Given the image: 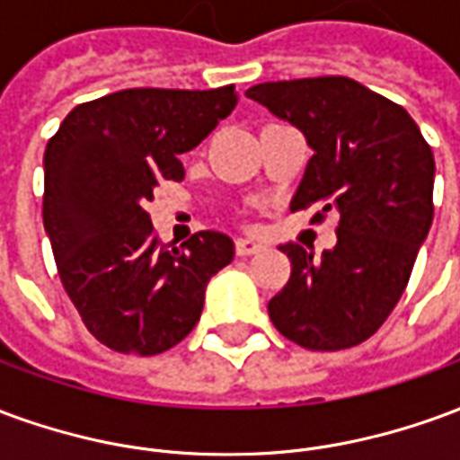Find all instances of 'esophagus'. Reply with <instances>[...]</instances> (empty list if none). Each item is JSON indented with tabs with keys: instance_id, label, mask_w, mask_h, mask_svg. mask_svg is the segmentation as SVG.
I'll list each match as a JSON object with an SVG mask.
<instances>
[{
	"instance_id": "1",
	"label": "esophagus",
	"mask_w": 460,
	"mask_h": 460,
	"mask_svg": "<svg viewBox=\"0 0 460 460\" xmlns=\"http://www.w3.org/2000/svg\"><path fill=\"white\" fill-rule=\"evenodd\" d=\"M263 251V243L256 239H236V253L239 256H253V253H261Z\"/></svg>"
}]
</instances>
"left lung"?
<instances>
[{
	"instance_id": "1",
	"label": "left lung",
	"mask_w": 460,
	"mask_h": 460,
	"mask_svg": "<svg viewBox=\"0 0 460 460\" xmlns=\"http://www.w3.org/2000/svg\"><path fill=\"white\" fill-rule=\"evenodd\" d=\"M251 101L296 125L313 147L290 211H338L335 249L280 251L290 279L270 298L283 338L320 352L365 342L402 298L434 219V152L402 105L345 75L251 85Z\"/></svg>"
}]
</instances>
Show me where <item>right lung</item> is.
<instances>
[{
    "label": "right lung",
    "mask_w": 460,
    "mask_h": 460,
    "mask_svg": "<svg viewBox=\"0 0 460 460\" xmlns=\"http://www.w3.org/2000/svg\"><path fill=\"white\" fill-rule=\"evenodd\" d=\"M234 85L128 88L75 105L44 152V226L88 332L122 355H160L199 323L204 290L234 241L199 231L164 246L145 204L184 180L194 150L236 108Z\"/></svg>",
    "instance_id": "add662e5"
}]
</instances>
